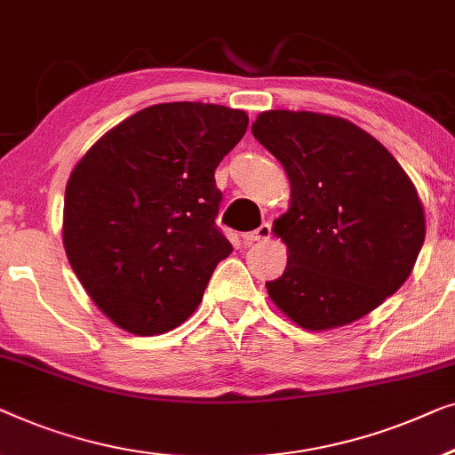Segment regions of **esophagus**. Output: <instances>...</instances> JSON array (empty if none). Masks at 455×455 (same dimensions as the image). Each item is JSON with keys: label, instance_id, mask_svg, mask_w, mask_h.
<instances>
[{"label": "esophagus", "instance_id": "obj_1", "mask_svg": "<svg viewBox=\"0 0 455 455\" xmlns=\"http://www.w3.org/2000/svg\"><path fill=\"white\" fill-rule=\"evenodd\" d=\"M270 236H272L270 225H261L259 228L251 230V233L243 235V243H245V245H251V243H258V241H267Z\"/></svg>", "mask_w": 455, "mask_h": 455}]
</instances>
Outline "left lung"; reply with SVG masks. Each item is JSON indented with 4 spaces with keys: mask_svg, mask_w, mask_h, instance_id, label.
<instances>
[{
    "mask_svg": "<svg viewBox=\"0 0 455 455\" xmlns=\"http://www.w3.org/2000/svg\"><path fill=\"white\" fill-rule=\"evenodd\" d=\"M253 138L284 166L289 212L274 220L289 261L266 283L299 328H342L369 315L411 276L425 241L419 191L381 142L353 121L264 111Z\"/></svg>",
    "mask_w": 455,
    "mask_h": 455,
    "instance_id": "obj_1",
    "label": "left lung"
}]
</instances>
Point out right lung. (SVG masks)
I'll use <instances>...</instances> for the list:
<instances>
[{
    "mask_svg": "<svg viewBox=\"0 0 455 455\" xmlns=\"http://www.w3.org/2000/svg\"><path fill=\"white\" fill-rule=\"evenodd\" d=\"M247 124L239 108L161 102L108 130L74 166L63 247L88 297L121 330L164 334L202 303L233 251L214 225V171Z\"/></svg>",
    "mask_w": 455,
    "mask_h": 455,
    "instance_id": "1",
    "label": "right lung"
}]
</instances>
